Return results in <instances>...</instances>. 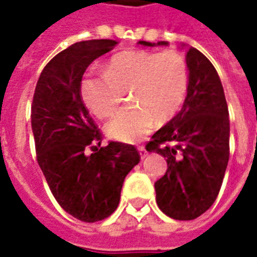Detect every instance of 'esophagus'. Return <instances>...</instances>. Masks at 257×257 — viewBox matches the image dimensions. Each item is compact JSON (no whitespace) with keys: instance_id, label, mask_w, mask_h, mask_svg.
Listing matches in <instances>:
<instances>
[{"instance_id":"34e87169","label":"esophagus","mask_w":257,"mask_h":257,"mask_svg":"<svg viewBox=\"0 0 257 257\" xmlns=\"http://www.w3.org/2000/svg\"><path fill=\"white\" fill-rule=\"evenodd\" d=\"M139 153H140V158H142V160H145L146 157H147V150H146L143 146L139 147Z\"/></svg>"}]
</instances>
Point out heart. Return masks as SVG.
Here are the masks:
<instances>
[{
    "label": "heart",
    "mask_w": 257,
    "mask_h": 257,
    "mask_svg": "<svg viewBox=\"0 0 257 257\" xmlns=\"http://www.w3.org/2000/svg\"><path fill=\"white\" fill-rule=\"evenodd\" d=\"M189 86V68L179 52L123 51L114 55L104 74H86L81 96L96 117L107 118L117 110L126 92L129 106L107 122L112 139L135 143L157 122H167L183 104Z\"/></svg>",
    "instance_id": "heart-1"
}]
</instances>
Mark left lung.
<instances>
[{"label": "left lung", "instance_id": "obj_1", "mask_svg": "<svg viewBox=\"0 0 257 257\" xmlns=\"http://www.w3.org/2000/svg\"><path fill=\"white\" fill-rule=\"evenodd\" d=\"M139 44L168 47L167 41ZM186 63L189 86L183 107L146 146L167 160V172L154 183L157 204L176 220H193L212 206L230 156L228 108L217 71L193 47L187 49Z\"/></svg>", "mask_w": 257, "mask_h": 257}]
</instances>
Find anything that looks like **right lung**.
Instances as JSON below:
<instances>
[{
	"mask_svg": "<svg viewBox=\"0 0 257 257\" xmlns=\"http://www.w3.org/2000/svg\"><path fill=\"white\" fill-rule=\"evenodd\" d=\"M117 44L90 40L58 53L42 70L31 106L37 161L48 186L67 213L86 223L117 209L123 180L140 161L134 146L100 147L101 134L81 97L86 67Z\"/></svg>",
	"mask_w": 257,
	"mask_h": 257,
	"instance_id": "right-lung-1",
	"label": "right lung"
}]
</instances>
